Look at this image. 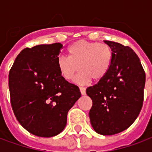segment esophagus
<instances>
[{
	"instance_id": "1",
	"label": "esophagus",
	"mask_w": 152,
	"mask_h": 152,
	"mask_svg": "<svg viewBox=\"0 0 152 152\" xmlns=\"http://www.w3.org/2000/svg\"><path fill=\"white\" fill-rule=\"evenodd\" d=\"M80 91L82 95H86V88H84V87H80Z\"/></svg>"
}]
</instances>
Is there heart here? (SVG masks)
<instances>
[{
	"label": "heart",
	"mask_w": 152,
	"mask_h": 152,
	"mask_svg": "<svg viewBox=\"0 0 152 152\" xmlns=\"http://www.w3.org/2000/svg\"><path fill=\"white\" fill-rule=\"evenodd\" d=\"M68 57L59 56L57 66L60 75L66 80L73 79L75 82L86 85L92 79L100 80L108 73L113 58L112 50L108 45L95 41L80 40L67 49Z\"/></svg>",
	"instance_id": "b5f03b06"
}]
</instances>
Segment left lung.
I'll use <instances>...</instances> for the list:
<instances>
[{
	"label": "left lung",
	"instance_id": "obj_1",
	"mask_svg": "<svg viewBox=\"0 0 152 152\" xmlns=\"http://www.w3.org/2000/svg\"><path fill=\"white\" fill-rule=\"evenodd\" d=\"M112 48V63L107 75L86 89L93 101L89 111L94 129L102 135L125 130L137 119L143 103L146 74L130 47L104 40Z\"/></svg>",
	"mask_w": 152,
	"mask_h": 152
}]
</instances>
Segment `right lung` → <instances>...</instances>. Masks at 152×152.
<instances>
[{
  "instance_id": "right-lung-1",
  "label": "right lung",
  "mask_w": 152,
  "mask_h": 152,
  "mask_svg": "<svg viewBox=\"0 0 152 152\" xmlns=\"http://www.w3.org/2000/svg\"><path fill=\"white\" fill-rule=\"evenodd\" d=\"M63 45L53 43L25 48L9 73L11 107L25 129L38 137L60 134L67 112L81 94L78 86L60 75L57 59Z\"/></svg>"
}]
</instances>
